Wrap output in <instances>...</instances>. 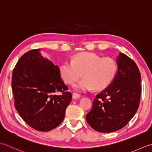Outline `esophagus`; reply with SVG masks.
Listing matches in <instances>:
<instances>
[{"mask_svg": "<svg viewBox=\"0 0 152 152\" xmlns=\"http://www.w3.org/2000/svg\"><path fill=\"white\" fill-rule=\"evenodd\" d=\"M80 96V95L77 94V93H75V92H74V93H73V95H72V98L73 99H77V98H79Z\"/></svg>", "mask_w": 152, "mask_h": 152, "instance_id": "esophagus-1", "label": "esophagus"}]
</instances>
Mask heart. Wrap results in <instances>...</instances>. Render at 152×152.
<instances>
[{
    "instance_id": "obj_1",
    "label": "heart",
    "mask_w": 152,
    "mask_h": 152,
    "mask_svg": "<svg viewBox=\"0 0 152 152\" xmlns=\"http://www.w3.org/2000/svg\"><path fill=\"white\" fill-rule=\"evenodd\" d=\"M117 70L113 59L102 58L91 52L77 54L72 61H64L60 66V74L67 84H75L83 73L84 79L75 85L79 91L106 88L113 80Z\"/></svg>"
}]
</instances>
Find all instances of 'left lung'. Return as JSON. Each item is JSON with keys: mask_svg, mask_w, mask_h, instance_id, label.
Masks as SVG:
<instances>
[{"mask_svg": "<svg viewBox=\"0 0 152 152\" xmlns=\"http://www.w3.org/2000/svg\"><path fill=\"white\" fill-rule=\"evenodd\" d=\"M118 67L112 83L98 94L86 119L100 132H111L123 128L131 120L140 104L141 75L137 64L125 54L117 58Z\"/></svg>", "mask_w": 152, "mask_h": 152, "instance_id": "left-lung-1", "label": "left lung"}]
</instances>
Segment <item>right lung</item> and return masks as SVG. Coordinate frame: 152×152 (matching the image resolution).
I'll return each mask as SVG.
<instances>
[{"mask_svg": "<svg viewBox=\"0 0 152 152\" xmlns=\"http://www.w3.org/2000/svg\"><path fill=\"white\" fill-rule=\"evenodd\" d=\"M67 89L58 66L42 57L39 49L25 53L13 69L15 108L24 121L37 131H51L62 122L72 98ZM57 92L61 94L56 95Z\"/></svg>", "mask_w": 152, "mask_h": 152, "instance_id": "add662e5", "label": "right lung"}]
</instances>
